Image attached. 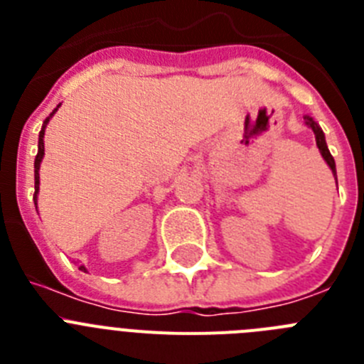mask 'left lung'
I'll list each match as a JSON object with an SVG mask.
<instances>
[{
    "label": "left lung",
    "mask_w": 364,
    "mask_h": 364,
    "mask_svg": "<svg viewBox=\"0 0 364 364\" xmlns=\"http://www.w3.org/2000/svg\"><path fill=\"white\" fill-rule=\"evenodd\" d=\"M304 120H306V125L308 127H311V131H314L315 134V142H317V147H319L321 154H323L324 162L330 166V169H332L333 176H336V182H337V175H336V160H333V156L330 154V151H328V146H326V140H324V133L323 129L319 127V124L314 120V118L310 117H304Z\"/></svg>",
    "instance_id": "1"
}]
</instances>
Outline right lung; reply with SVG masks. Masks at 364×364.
<instances>
[{
	"instance_id": "right-lung-1",
	"label": "right lung",
	"mask_w": 364,
	"mask_h": 364,
	"mask_svg": "<svg viewBox=\"0 0 364 364\" xmlns=\"http://www.w3.org/2000/svg\"><path fill=\"white\" fill-rule=\"evenodd\" d=\"M60 105H62V104H60ZM60 105H58V107H60ZM58 107L54 109L53 112H50L49 118H45L43 125H41L40 138H38V154H36V160H34V204H36V210H38V191H40V164H41V160H43V154H45V146H43L45 127H47V124H49L50 118L54 117V112L58 111ZM80 269H82V272H87L85 266H80Z\"/></svg>"
}]
</instances>
